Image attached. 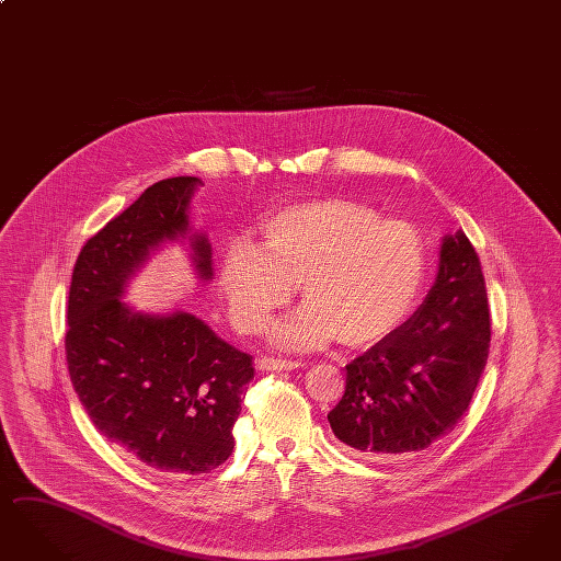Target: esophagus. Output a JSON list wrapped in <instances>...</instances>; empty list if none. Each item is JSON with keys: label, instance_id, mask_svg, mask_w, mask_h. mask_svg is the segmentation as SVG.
I'll use <instances>...</instances> for the list:
<instances>
[{"label": "esophagus", "instance_id": "esophagus-1", "mask_svg": "<svg viewBox=\"0 0 561 561\" xmlns=\"http://www.w3.org/2000/svg\"><path fill=\"white\" fill-rule=\"evenodd\" d=\"M302 364L298 359H279V357H261L259 359V370H275V373H282V370H296L300 368Z\"/></svg>", "mask_w": 561, "mask_h": 561}]
</instances>
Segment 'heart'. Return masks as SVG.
I'll return each instance as SVG.
<instances>
[{
    "label": "heart",
    "mask_w": 561,
    "mask_h": 561,
    "mask_svg": "<svg viewBox=\"0 0 561 561\" xmlns=\"http://www.w3.org/2000/svg\"><path fill=\"white\" fill-rule=\"evenodd\" d=\"M259 248H229L220 286L245 332L265 330L300 284L305 307L275 330L279 343L313 347L339 336L364 347L414 309L425 282L419 231L380 218L366 204L323 197L288 206L263 222Z\"/></svg>",
    "instance_id": "1"
}]
</instances>
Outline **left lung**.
Returning a JSON list of instances; mask_svg holds the SVG:
<instances>
[{
	"label": "left lung",
	"instance_id": "left-lung-1",
	"mask_svg": "<svg viewBox=\"0 0 561 561\" xmlns=\"http://www.w3.org/2000/svg\"><path fill=\"white\" fill-rule=\"evenodd\" d=\"M490 351V309L476 248L462 231L444 238L439 271L423 305L347 366L343 400L328 414L357 454L421 453L467 412Z\"/></svg>",
	"mask_w": 561,
	"mask_h": 561
}]
</instances>
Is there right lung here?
I'll list each match as a JSON object with an SVG mask.
<instances>
[{
	"label": "right lung",
	"mask_w": 561,
	"mask_h": 561,
	"mask_svg": "<svg viewBox=\"0 0 561 561\" xmlns=\"http://www.w3.org/2000/svg\"><path fill=\"white\" fill-rule=\"evenodd\" d=\"M195 176L165 179L83 243L76 261L65 351L81 405L136 465L170 476L208 473L233 453L252 355L191 313L149 316L119 296L151 248L185 238ZM202 279H213L206 236L188 240Z\"/></svg>",
	"instance_id": "obj_1"
}]
</instances>
